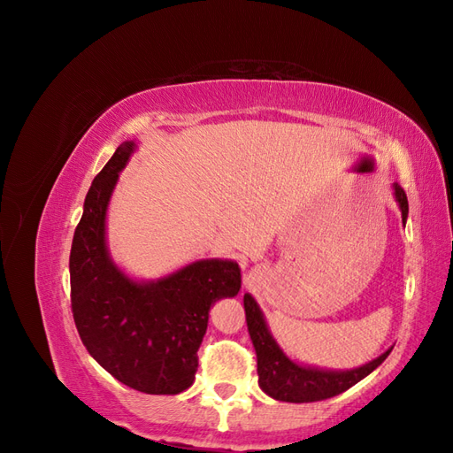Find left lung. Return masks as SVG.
I'll return each mask as SVG.
<instances>
[{
	"label": "left lung",
	"mask_w": 453,
	"mask_h": 453,
	"mask_svg": "<svg viewBox=\"0 0 453 453\" xmlns=\"http://www.w3.org/2000/svg\"><path fill=\"white\" fill-rule=\"evenodd\" d=\"M393 196L395 202L399 203L403 223L406 225L408 198L401 185L393 183ZM243 308L248 331L257 353L258 386L272 399L281 403H318L344 393L353 388L355 383L366 378L370 372H374L388 359V355L393 349L389 348L380 357L349 370H333L304 365L291 359L281 349L278 340L273 338L270 331L263 310H260L258 303L250 293L243 295Z\"/></svg>",
	"instance_id": "8db88e82"
}]
</instances>
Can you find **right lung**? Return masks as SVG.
Returning <instances> with one entry per match:
<instances>
[{
    "mask_svg": "<svg viewBox=\"0 0 453 453\" xmlns=\"http://www.w3.org/2000/svg\"><path fill=\"white\" fill-rule=\"evenodd\" d=\"M135 149L122 142L88 188L70 253L72 310L85 348L109 374L147 395H177L193 386L210 310L238 295L242 270L230 258H198L138 280L115 263L107 210Z\"/></svg>",
    "mask_w": 453,
    "mask_h": 453,
    "instance_id": "right-lung-1",
    "label": "right lung"
}]
</instances>
